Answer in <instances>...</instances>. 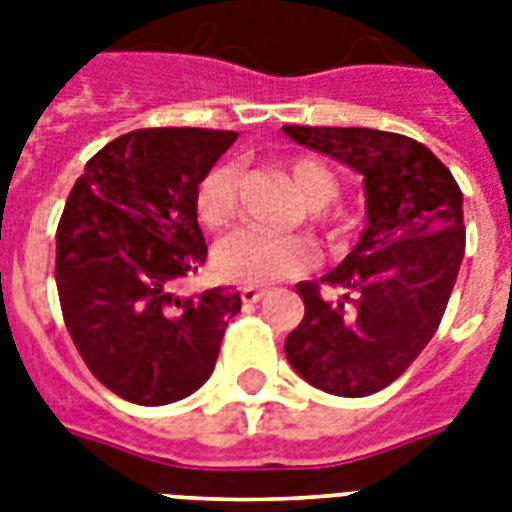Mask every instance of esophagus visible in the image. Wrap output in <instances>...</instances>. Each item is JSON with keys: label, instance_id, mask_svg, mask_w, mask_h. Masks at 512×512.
<instances>
[{"label": "esophagus", "instance_id": "1", "mask_svg": "<svg viewBox=\"0 0 512 512\" xmlns=\"http://www.w3.org/2000/svg\"><path fill=\"white\" fill-rule=\"evenodd\" d=\"M265 297V289H257V287H241V300H244V303H260V300H263Z\"/></svg>", "mask_w": 512, "mask_h": 512}]
</instances>
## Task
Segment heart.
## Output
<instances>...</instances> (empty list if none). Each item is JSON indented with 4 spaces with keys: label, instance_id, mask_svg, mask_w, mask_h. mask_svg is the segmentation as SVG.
I'll return each mask as SVG.
<instances>
[{
    "label": "heart",
    "instance_id": "b5f03b06",
    "mask_svg": "<svg viewBox=\"0 0 512 512\" xmlns=\"http://www.w3.org/2000/svg\"><path fill=\"white\" fill-rule=\"evenodd\" d=\"M295 193L308 209H324L337 199L340 183L335 172L319 159H297L289 167ZM239 204V170L233 162L215 164L196 188V215L207 228L217 231L231 223ZM316 263V249L303 236L271 233L263 228H239L215 247V268L223 279L239 284H276L295 279Z\"/></svg>",
    "mask_w": 512,
    "mask_h": 512
}]
</instances>
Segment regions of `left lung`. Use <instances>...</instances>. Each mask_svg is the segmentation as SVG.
<instances>
[{
	"instance_id": "8db88e82",
	"label": "left lung",
	"mask_w": 512,
	"mask_h": 512,
	"mask_svg": "<svg viewBox=\"0 0 512 512\" xmlns=\"http://www.w3.org/2000/svg\"><path fill=\"white\" fill-rule=\"evenodd\" d=\"M364 175L366 228L335 271L300 281L305 316L284 342L305 382L361 398L409 369L444 319L465 255L462 191L430 148L366 127H284Z\"/></svg>"
}]
</instances>
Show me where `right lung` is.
<instances>
[{"instance_id": "obj_1", "label": "right lung", "mask_w": 512, "mask_h": 512, "mask_svg": "<svg viewBox=\"0 0 512 512\" xmlns=\"http://www.w3.org/2000/svg\"><path fill=\"white\" fill-rule=\"evenodd\" d=\"M236 132L135 130L92 156L58 223L55 284L79 356L108 390L140 406L191 396L209 380L233 289L180 297L207 260L196 188Z\"/></svg>"}]
</instances>
